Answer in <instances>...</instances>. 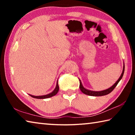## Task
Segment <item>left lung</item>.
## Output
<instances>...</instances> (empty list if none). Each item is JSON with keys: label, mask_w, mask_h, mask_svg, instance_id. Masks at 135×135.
Instances as JSON below:
<instances>
[{"label": "left lung", "mask_w": 135, "mask_h": 135, "mask_svg": "<svg viewBox=\"0 0 135 135\" xmlns=\"http://www.w3.org/2000/svg\"><path fill=\"white\" fill-rule=\"evenodd\" d=\"M124 66H123V72L122 73V74H121L120 77H119V79H118V80L116 81L115 83H114L113 85L111 87V88L107 89H106V90H102V91H92V90L86 89L84 88V87L83 86V85H82L81 81L79 79V81H80V86H79L80 89L81 90V92H83L84 94H86V95H89V96H93V97H100V96H104V95H108L114 90V89L115 88L116 86L117 85L118 82H119L121 80V79H122L123 74H124Z\"/></svg>", "instance_id": "1"}]
</instances>
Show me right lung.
<instances>
[{
    "label": "right lung",
    "instance_id": "1",
    "mask_svg": "<svg viewBox=\"0 0 135 135\" xmlns=\"http://www.w3.org/2000/svg\"><path fill=\"white\" fill-rule=\"evenodd\" d=\"M58 91H59V86H58V81H57L55 89L54 90L53 92L49 93V94L46 95H42V96H34L31 95H30L31 97H33L34 98H36V99H46V98H49L52 97H54V95H55L56 93L58 92Z\"/></svg>",
    "mask_w": 135,
    "mask_h": 135
}]
</instances>
